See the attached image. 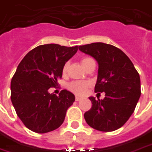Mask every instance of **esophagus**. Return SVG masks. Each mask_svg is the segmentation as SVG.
Listing matches in <instances>:
<instances>
[{"instance_id":"1","label":"esophagus","mask_w":152,"mask_h":152,"mask_svg":"<svg viewBox=\"0 0 152 152\" xmlns=\"http://www.w3.org/2000/svg\"><path fill=\"white\" fill-rule=\"evenodd\" d=\"M81 99H82V98H81L80 96H75V100H76V101H79V100H81Z\"/></svg>"}]
</instances>
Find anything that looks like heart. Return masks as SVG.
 <instances>
[{"mask_svg":"<svg viewBox=\"0 0 152 152\" xmlns=\"http://www.w3.org/2000/svg\"><path fill=\"white\" fill-rule=\"evenodd\" d=\"M90 57H84L82 59V64L84 66V65L89 61ZM69 67V62H65L64 64L62 67V74L63 75H65L66 72H67V69H68ZM89 87V83H86V82H81V81H75V82H72L68 85V89L72 91L75 94H77V95H84L85 93L87 91V89Z\"/></svg>","mask_w":152,"mask_h":152,"instance_id":"b5f03b06","label":"heart"}]
</instances>
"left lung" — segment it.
Segmentation results:
<instances>
[{
	"mask_svg": "<svg viewBox=\"0 0 152 152\" xmlns=\"http://www.w3.org/2000/svg\"><path fill=\"white\" fill-rule=\"evenodd\" d=\"M78 49L96 60L99 65L96 92H104L103 99H89L92 106L84 113L93 129L110 132L119 129L129 120L141 96L138 71L122 51L111 44L92 43Z\"/></svg>",
	"mask_w": 152,
	"mask_h": 152,
	"instance_id": "obj_1",
	"label": "left lung"
}]
</instances>
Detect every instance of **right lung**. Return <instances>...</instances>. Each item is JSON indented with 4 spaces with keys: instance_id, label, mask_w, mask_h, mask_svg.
Listing matches in <instances>:
<instances>
[{
    "instance_id": "add662e5",
    "label": "right lung",
    "mask_w": 152,
    "mask_h": 152,
    "mask_svg": "<svg viewBox=\"0 0 152 152\" xmlns=\"http://www.w3.org/2000/svg\"><path fill=\"white\" fill-rule=\"evenodd\" d=\"M77 46L39 45L30 51L18 66L11 80V101L26 127L39 134L62 125L75 95L62 90L57 96L48 92L62 77V67L77 53Z\"/></svg>"
}]
</instances>
